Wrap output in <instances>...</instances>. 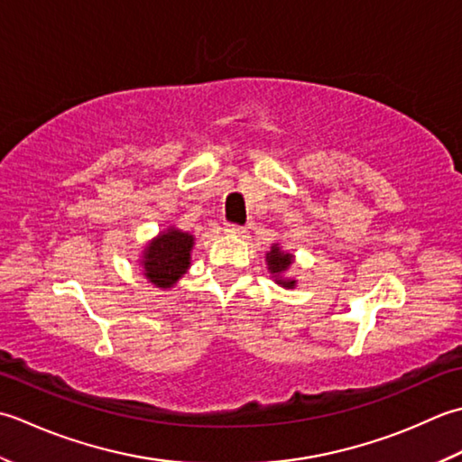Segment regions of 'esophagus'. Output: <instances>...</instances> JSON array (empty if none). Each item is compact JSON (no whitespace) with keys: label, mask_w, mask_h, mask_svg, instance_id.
I'll return each mask as SVG.
<instances>
[{"label":"esophagus","mask_w":462,"mask_h":462,"mask_svg":"<svg viewBox=\"0 0 462 462\" xmlns=\"http://www.w3.org/2000/svg\"><path fill=\"white\" fill-rule=\"evenodd\" d=\"M223 231L227 235H241V233H245V227H241V225H235V223H225Z\"/></svg>","instance_id":"34e87169"}]
</instances>
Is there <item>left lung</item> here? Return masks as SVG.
<instances>
[{
    "label": "left lung",
    "mask_w": 462,
    "mask_h": 462,
    "mask_svg": "<svg viewBox=\"0 0 462 462\" xmlns=\"http://www.w3.org/2000/svg\"><path fill=\"white\" fill-rule=\"evenodd\" d=\"M291 265H293V255L281 249L279 245H273L271 251L267 253V267L271 275L275 277V283L285 289H293L297 285L295 279L285 277V273Z\"/></svg>",
    "instance_id": "obj_1"
}]
</instances>
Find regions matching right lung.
Instances as JSON below:
<instances>
[{"label": "right lung", "instance_id": "obj_1", "mask_svg": "<svg viewBox=\"0 0 462 462\" xmlns=\"http://www.w3.org/2000/svg\"><path fill=\"white\" fill-rule=\"evenodd\" d=\"M195 237L181 229L167 227L147 243L141 257L143 275L159 289H171L191 265Z\"/></svg>", "mask_w": 462, "mask_h": 462}]
</instances>
